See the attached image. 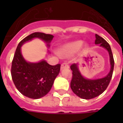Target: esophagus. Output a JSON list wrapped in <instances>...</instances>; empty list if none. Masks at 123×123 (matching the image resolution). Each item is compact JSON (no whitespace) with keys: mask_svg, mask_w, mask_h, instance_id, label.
<instances>
[{"mask_svg":"<svg viewBox=\"0 0 123 123\" xmlns=\"http://www.w3.org/2000/svg\"><path fill=\"white\" fill-rule=\"evenodd\" d=\"M65 68H69V65L68 64V63L66 62H64L61 64V69H64Z\"/></svg>","mask_w":123,"mask_h":123,"instance_id":"1","label":"esophagus"}]
</instances>
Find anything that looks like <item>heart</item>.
Wrapping results in <instances>:
<instances>
[{"mask_svg":"<svg viewBox=\"0 0 123 123\" xmlns=\"http://www.w3.org/2000/svg\"><path fill=\"white\" fill-rule=\"evenodd\" d=\"M82 44L83 41L80 40L69 43L61 48L59 50V55L62 57H68L77 52L82 47ZM86 45H85L84 48H86Z\"/></svg>","mask_w":123,"mask_h":123,"instance_id":"1","label":"heart"}]
</instances>
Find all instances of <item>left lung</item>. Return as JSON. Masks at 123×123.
Segmentation results:
<instances>
[{
	"label": "left lung",
	"instance_id": "1",
	"mask_svg": "<svg viewBox=\"0 0 123 123\" xmlns=\"http://www.w3.org/2000/svg\"><path fill=\"white\" fill-rule=\"evenodd\" d=\"M95 44H99V46L105 48L109 52L111 70L106 77L102 79L92 80L86 79L81 75L78 68V64L74 63L71 65L70 68L73 71V77L70 86L73 92L82 99H92L103 93L111 82L114 71V61L111 46L103 37H100L96 34H95Z\"/></svg>",
	"mask_w": 123,
	"mask_h": 123
}]
</instances>
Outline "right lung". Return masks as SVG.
Segmentation results:
<instances>
[{
	"label": "right lung",
	"instance_id": "add662e5",
	"mask_svg": "<svg viewBox=\"0 0 123 123\" xmlns=\"http://www.w3.org/2000/svg\"><path fill=\"white\" fill-rule=\"evenodd\" d=\"M34 38L42 39L50 46L54 36L34 32L22 39L14 55L11 73L16 87L23 95L32 99H39L50 91L60 72L61 64L50 65L44 60L36 63L26 61L21 52V46Z\"/></svg>",
	"mask_w": 123,
	"mask_h": 123
}]
</instances>
